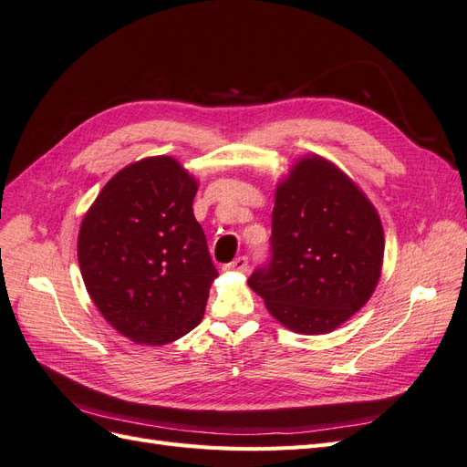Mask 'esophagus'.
<instances>
[{"label":"esophagus","mask_w":467,"mask_h":467,"mask_svg":"<svg viewBox=\"0 0 467 467\" xmlns=\"http://www.w3.org/2000/svg\"><path fill=\"white\" fill-rule=\"evenodd\" d=\"M225 271H237V273H247L249 271V259L245 255L235 257L232 263H228L223 266Z\"/></svg>","instance_id":"1"}]
</instances>
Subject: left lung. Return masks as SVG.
Listing matches in <instances>:
<instances>
[{"label":"left lung","mask_w":467,"mask_h":467,"mask_svg":"<svg viewBox=\"0 0 467 467\" xmlns=\"http://www.w3.org/2000/svg\"><path fill=\"white\" fill-rule=\"evenodd\" d=\"M268 251L249 286L288 329L319 335L368 302L384 259V230L355 182L312 155L276 189Z\"/></svg>","instance_id":"1"}]
</instances>
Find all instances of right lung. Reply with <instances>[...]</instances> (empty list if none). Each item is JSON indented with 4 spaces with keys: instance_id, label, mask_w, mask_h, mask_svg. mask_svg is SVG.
Listing matches in <instances>:
<instances>
[{
    "instance_id": "obj_1",
    "label": "right lung",
    "mask_w": 467,
    "mask_h": 467,
    "mask_svg": "<svg viewBox=\"0 0 467 467\" xmlns=\"http://www.w3.org/2000/svg\"><path fill=\"white\" fill-rule=\"evenodd\" d=\"M194 194V179L173 158H148L112 177L81 222L86 288L134 343H171L204 316L218 271L192 214Z\"/></svg>"
}]
</instances>
